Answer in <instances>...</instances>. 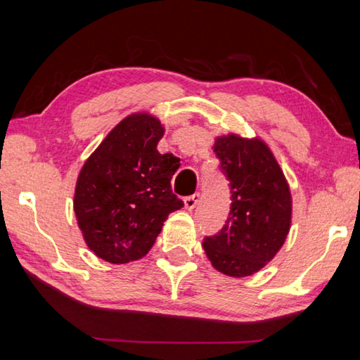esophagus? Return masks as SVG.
<instances>
[{
    "mask_svg": "<svg viewBox=\"0 0 360 360\" xmlns=\"http://www.w3.org/2000/svg\"><path fill=\"white\" fill-rule=\"evenodd\" d=\"M200 202V193L195 192L192 195H188V197L184 198V206L187 210H193L195 206H197V203Z\"/></svg>",
    "mask_w": 360,
    "mask_h": 360,
    "instance_id": "esophagus-1",
    "label": "esophagus"
}]
</instances>
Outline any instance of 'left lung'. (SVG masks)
I'll return each mask as SVG.
<instances>
[{"instance_id": "1", "label": "left lung", "mask_w": 360, "mask_h": 360, "mask_svg": "<svg viewBox=\"0 0 360 360\" xmlns=\"http://www.w3.org/2000/svg\"><path fill=\"white\" fill-rule=\"evenodd\" d=\"M214 152L230 182L231 205L224 227L205 236L203 249L224 275L249 276L284 245L290 229V191L276 158L260 139L221 136Z\"/></svg>"}]
</instances>
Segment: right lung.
I'll return each mask as SVG.
<instances>
[{
    "label": "right lung",
    "instance_id": "1",
    "mask_svg": "<svg viewBox=\"0 0 360 360\" xmlns=\"http://www.w3.org/2000/svg\"><path fill=\"white\" fill-rule=\"evenodd\" d=\"M163 131L154 115L131 114L114 127L79 173L77 224L87 246L103 260L127 264L144 257L169 212L184 206L172 191L176 157L157 150Z\"/></svg>",
    "mask_w": 360,
    "mask_h": 360
}]
</instances>
